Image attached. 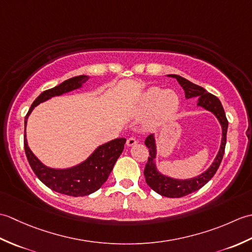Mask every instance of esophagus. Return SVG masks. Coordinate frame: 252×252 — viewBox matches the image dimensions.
Masks as SVG:
<instances>
[{"label": "esophagus", "instance_id": "34e87169", "mask_svg": "<svg viewBox=\"0 0 252 252\" xmlns=\"http://www.w3.org/2000/svg\"><path fill=\"white\" fill-rule=\"evenodd\" d=\"M136 143H137V141L135 140L134 137H130V138H127V140H126V146H127V147L134 146Z\"/></svg>", "mask_w": 252, "mask_h": 252}]
</instances>
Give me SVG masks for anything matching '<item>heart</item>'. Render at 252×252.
<instances>
[{
	"label": "heart",
	"instance_id": "1",
	"mask_svg": "<svg viewBox=\"0 0 252 252\" xmlns=\"http://www.w3.org/2000/svg\"><path fill=\"white\" fill-rule=\"evenodd\" d=\"M179 106V95L173 90L163 91L159 87H151L141 94L135 111L137 114H144L152 110L146 121V126L148 129H155L172 118L178 111Z\"/></svg>",
	"mask_w": 252,
	"mask_h": 252
}]
</instances>
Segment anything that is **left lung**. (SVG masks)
Listing matches in <instances>:
<instances>
[{
    "instance_id": "obj_1",
    "label": "left lung",
    "mask_w": 252,
    "mask_h": 252,
    "mask_svg": "<svg viewBox=\"0 0 252 252\" xmlns=\"http://www.w3.org/2000/svg\"><path fill=\"white\" fill-rule=\"evenodd\" d=\"M167 77L176 79V81L179 82V84L184 90L186 99L198 97L197 107H200V108H203L207 111H210L211 114L217 118L222 129L220 148H219V152L215 160H213L210 167L206 171H203L199 175L194 176V178L190 179H176L162 173L161 171L159 170L157 164L156 135L151 134L146 138L145 145L149 149V157L145 170H144V175H145L147 185L151 187L153 190L158 192V194L161 196L169 198H180L200 189L201 187L203 185H206L208 182L213 178V175L216 174L217 170L220 167V163L222 161L224 155V149H225L226 145V133L228 122L220 99L216 97L215 95L208 93L205 89L199 87V85L191 83L189 80H186L185 78L181 76H178V74H168Z\"/></svg>"
}]
</instances>
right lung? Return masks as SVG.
Wrapping results in <instances>:
<instances>
[{
    "instance_id": "add662e5",
    "label": "right lung",
    "mask_w": 252,
    "mask_h": 252,
    "mask_svg": "<svg viewBox=\"0 0 252 252\" xmlns=\"http://www.w3.org/2000/svg\"><path fill=\"white\" fill-rule=\"evenodd\" d=\"M90 76H77L66 80L57 87L42 92L32 103L25 119V152L30 167L42 183L49 189L63 195L80 197L88 196L98 190L108 179L116 161L125 148L126 138H116L96 147L83 161L69 168L47 167L32 153L27 141V120L35 107L55 96H61L74 90L81 89Z\"/></svg>"
}]
</instances>
